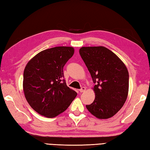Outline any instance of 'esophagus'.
Segmentation results:
<instances>
[{
  "instance_id": "obj_1",
  "label": "esophagus",
  "mask_w": 150,
  "mask_h": 150,
  "mask_svg": "<svg viewBox=\"0 0 150 150\" xmlns=\"http://www.w3.org/2000/svg\"><path fill=\"white\" fill-rule=\"evenodd\" d=\"M86 87H82L80 90H79V91H80L81 93H83V92H84L86 91Z\"/></svg>"
}]
</instances>
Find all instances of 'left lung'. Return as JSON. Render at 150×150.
Listing matches in <instances>:
<instances>
[{
	"mask_svg": "<svg viewBox=\"0 0 150 150\" xmlns=\"http://www.w3.org/2000/svg\"><path fill=\"white\" fill-rule=\"evenodd\" d=\"M79 53L95 84V100L86 108L98 119L115 115L125 103L128 94L129 73L115 54L104 46L82 47Z\"/></svg>",
	"mask_w": 150,
	"mask_h": 150,
	"instance_id": "8db88e82",
	"label": "left lung"
}]
</instances>
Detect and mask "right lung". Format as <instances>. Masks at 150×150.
<instances>
[{
	"label": "right lung",
	"mask_w": 150,
	"mask_h": 150,
	"mask_svg": "<svg viewBox=\"0 0 150 150\" xmlns=\"http://www.w3.org/2000/svg\"><path fill=\"white\" fill-rule=\"evenodd\" d=\"M74 53L73 47L43 50L25 67L23 90L26 100L37 112L47 118L64 112L77 93L67 86L63 68Z\"/></svg>",
	"instance_id": "add662e5"
}]
</instances>
